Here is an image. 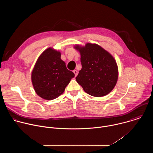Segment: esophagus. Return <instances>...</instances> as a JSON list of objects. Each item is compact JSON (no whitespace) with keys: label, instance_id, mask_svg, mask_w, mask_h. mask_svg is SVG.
<instances>
[{"label":"esophagus","instance_id":"1","mask_svg":"<svg viewBox=\"0 0 153 153\" xmlns=\"http://www.w3.org/2000/svg\"><path fill=\"white\" fill-rule=\"evenodd\" d=\"M73 72H74V74H75V76L76 77L77 75V74H78V71H77V70H74Z\"/></svg>","mask_w":153,"mask_h":153}]
</instances>
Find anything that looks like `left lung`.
Segmentation results:
<instances>
[{
	"mask_svg": "<svg viewBox=\"0 0 153 153\" xmlns=\"http://www.w3.org/2000/svg\"><path fill=\"white\" fill-rule=\"evenodd\" d=\"M74 48L80 53L82 63V69L76 79L85 92L94 97H102L110 93L119 76L114 57L96 43L75 45Z\"/></svg>",
	"mask_w": 153,
	"mask_h": 153,
	"instance_id": "left-lung-1",
	"label": "left lung"
}]
</instances>
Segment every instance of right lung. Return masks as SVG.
I'll return each mask as SVG.
<instances>
[{"instance_id":"add662e5","label":"right lung","mask_w":153,"mask_h":153,"mask_svg":"<svg viewBox=\"0 0 153 153\" xmlns=\"http://www.w3.org/2000/svg\"><path fill=\"white\" fill-rule=\"evenodd\" d=\"M61 53L48 48L38 57L31 72V82L36 93L45 100L58 97L65 91L74 74L67 68Z\"/></svg>"}]
</instances>
